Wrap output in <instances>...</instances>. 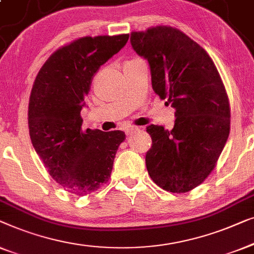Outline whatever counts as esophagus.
Returning <instances> with one entry per match:
<instances>
[{"label": "esophagus", "instance_id": "obj_1", "mask_svg": "<svg viewBox=\"0 0 254 254\" xmlns=\"http://www.w3.org/2000/svg\"><path fill=\"white\" fill-rule=\"evenodd\" d=\"M138 130H139L138 127H127V130H126V133H127V135H131L132 133H134V132L138 131Z\"/></svg>", "mask_w": 254, "mask_h": 254}]
</instances>
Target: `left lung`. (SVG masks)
<instances>
[{"label":"left lung","mask_w":254,"mask_h":254,"mask_svg":"<svg viewBox=\"0 0 254 254\" xmlns=\"http://www.w3.org/2000/svg\"><path fill=\"white\" fill-rule=\"evenodd\" d=\"M131 46L148 61L152 87L175 108V126H148L152 147L146 167L163 190L184 193L215 167L230 131V106L213 60L197 42L171 26L132 32Z\"/></svg>","instance_id":"1"}]
</instances>
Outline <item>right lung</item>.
<instances>
[{"label": "right lung", "mask_w": 254, "mask_h": 254, "mask_svg": "<svg viewBox=\"0 0 254 254\" xmlns=\"http://www.w3.org/2000/svg\"><path fill=\"white\" fill-rule=\"evenodd\" d=\"M128 34L84 37L53 53L37 74L28 103L32 145L64 190L86 195L108 182L123 131L83 130L80 112L99 67Z\"/></svg>", "instance_id": "obj_1"}]
</instances>
